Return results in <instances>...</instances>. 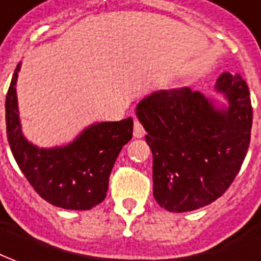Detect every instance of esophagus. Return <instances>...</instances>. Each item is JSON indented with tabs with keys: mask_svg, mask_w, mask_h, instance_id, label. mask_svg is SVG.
I'll list each match as a JSON object with an SVG mask.
<instances>
[{
	"mask_svg": "<svg viewBox=\"0 0 261 261\" xmlns=\"http://www.w3.org/2000/svg\"><path fill=\"white\" fill-rule=\"evenodd\" d=\"M134 136L136 139H141L145 136V129L142 126V123L139 120L136 119L135 120V125H134Z\"/></svg>",
	"mask_w": 261,
	"mask_h": 261,
	"instance_id": "34e87169",
	"label": "esophagus"
}]
</instances>
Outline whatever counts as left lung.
Masks as SVG:
<instances>
[{"mask_svg": "<svg viewBox=\"0 0 261 261\" xmlns=\"http://www.w3.org/2000/svg\"><path fill=\"white\" fill-rule=\"evenodd\" d=\"M213 89L223 100L185 88L150 93L136 105L153 154V196L168 212L215 202L243 165L253 122L249 88L224 72Z\"/></svg>", "mask_w": 261, "mask_h": 261, "instance_id": "obj_1", "label": "left lung"}]
</instances>
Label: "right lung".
<instances>
[{"label": "right lung", "instance_id": "1", "mask_svg": "<svg viewBox=\"0 0 261 261\" xmlns=\"http://www.w3.org/2000/svg\"><path fill=\"white\" fill-rule=\"evenodd\" d=\"M18 64L5 99V122L11 152L21 172L44 200L68 210H89L108 192L118 154L132 139L134 119L93 122L69 143L39 148L25 138L17 96Z\"/></svg>", "mask_w": 261, "mask_h": 261}]
</instances>
